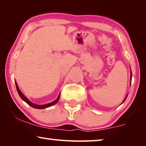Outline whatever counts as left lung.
I'll use <instances>...</instances> for the list:
<instances>
[{
  "label": "left lung",
  "instance_id": "8db88e82",
  "mask_svg": "<svg viewBox=\"0 0 146 146\" xmlns=\"http://www.w3.org/2000/svg\"><path fill=\"white\" fill-rule=\"evenodd\" d=\"M131 78H132V73H131V82H130V84H131ZM127 96H126V97L125 98V99H124V100L123 101V102H124V101L125 100V99H126V98H127ZM122 102V103H123Z\"/></svg>",
  "mask_w": 146,
  "mask_h": 146
}]
</instances>
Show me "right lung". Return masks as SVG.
I'll use <instances>...</instances> for the list:
<instances>
[{"label":"right lung","instance_id":"obj_1","mask_svg":"<svg viewBox=\"0 0 146 146\" xmlns=\"http://www.w3.org/2000/svg\"><path fill=\"white\" fill-rule=\"evenodd\" d=\"M15 84H16V88H17V92H18V93H19V95L20 97H21V98L24 101V102H26L27 104H28L29 106H30L31 107H32V108H36V109H44V108L50 107V106H53V105H54V104H56V102H57L59 100V98H60V93L59 94L58 98H56V99L55 100H54L53 102H52L49 103V104H44V105H38V104H33V103L31 102L30 101H29V100L28 99V98H27L25 97V96H24V95H23V93H22L21 91V90H19V87H18V85H17V84L16 82H15Z\"/></svg>","mask_w":146,"mask_h":146}]
</instances>
